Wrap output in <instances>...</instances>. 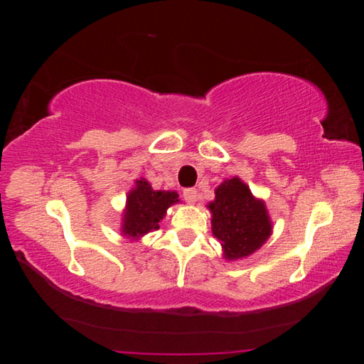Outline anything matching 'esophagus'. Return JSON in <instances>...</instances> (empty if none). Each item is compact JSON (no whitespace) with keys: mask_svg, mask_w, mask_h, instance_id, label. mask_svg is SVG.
<instances>
[{"mask_svg":"<svg viewBox=\"0 0 364 364\" xmlns=\"http://www.w3.org/2000/svg\"><path fill=\"white\" fill-rule=\"evenodd\" d=\"M183 197H184V200L189 202V204H194L196 199H197V189L186 188L183 191Z\"/></svg>","mask_w":364,"mask_h":364,"instance_id":"1","label":"esophagus"}]
</instances>
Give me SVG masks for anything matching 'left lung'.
Here are the masks:
<instances>
[{"mask_svg": "<svg viewBox=\"0 0 364 364\" xmlns=\"http://www.w3.org/2000/svg\"><path fill=\"white\" fill-rule=\"evenodd\" d=\"M207 207L212 213V232L221 242L226 260L252 255L273 230L264 202L252 196L237 176L221 183Z\"/></svg>", "mask_w": 364, "mask_h": 364, "instance_id": "left-lung-1", "label": "left lung"}]
</instances>
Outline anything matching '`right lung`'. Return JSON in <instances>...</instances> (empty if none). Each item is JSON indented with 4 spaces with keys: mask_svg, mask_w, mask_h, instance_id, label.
I'll list each match as a JSON object with an SVG mask.
<instances>
[{
    "mask_svg": "<svg viewBox=\"0 0 364 364\" xmlns=\"http://www.w3.org/2000/svg\"><path fill=\"white\" fill-rule=\"evenodd\" d=\"M134 184L136 186L127 196L122 232L132 239H139L152 230H159V221L165 217L167 208L180 199L175 191H154L144 178Z\"/></svg>",
    "mask_w": 364,
    "mask_h": 364,
    "instance_id": "1",
    "label": "right lung"
}]
</instances>
